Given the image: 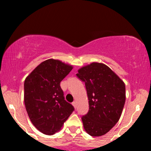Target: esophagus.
<instances>
[{
    "instance_id": "34e87169",
    "label": "esophagus",
    "mask_w": 151,
    "mask_h": 151,
    "mask_svg": "<svg viewBox=\"0 0 151 151\" xmlns=\"http://www.w3.org/2000/svg\"><path fill=\"white\" fill-rule=\"evenodd\" d=\"M72 105L74 106V108H77V102L76 101H74V102H72Z\"/></svg>"
}]
</instances>
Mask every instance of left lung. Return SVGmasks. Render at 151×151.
<instances>
[{
  "label": "left lung",
  "instance_id": "8db88e82",
  "mask_svg": "<svg viewBox=\"0 0 151 151\" xmlns=\"http://www.w3.org/2000/svg\"><path fill=\"white\" fill-rule=\"evenodd\" d=\"M78 78L85 82L89 109L81 117L85 131L91 136L108 133L119 121L126 101V86L114 71L103 63L81 67Z\"/></svg>",
  "mask_w": 151,
  "mask_h": 151
}]
</instances>
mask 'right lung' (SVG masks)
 <instances>
[{
	"label": "right lung",
	"mask_w": 151,
	"mask_h": 151,
	"mask_svg": "<svg viewBox=\"0 0 151 151\" xmlns=\"http://www.w3.org/2000/svg\"><path fill=\"white\" fill-rule=\"evenodd\" d=\"M73 69L59 60L41 62L25 78L24 102L35 127L45 135L58 132L73 112L74 107L66 101L60 82Z\"/></svg>",
	"instance_id": "right-lung-1"
}]
</instances>
